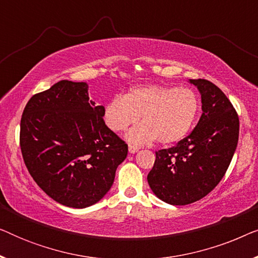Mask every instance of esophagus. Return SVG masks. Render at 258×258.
Instances as JSON below:
<instances>
[{"label": "esophagus", "mask_w": 258, "mask_h": 258, "mask_svg": "<svg viewBox=\"0 0 258 258\" xmlns=\"http://www.w3.org/2000/svg\"><path fill=\"white\" fill-rule=\"evenodd\" d=\"M139 150H140L139 147L132 146V144H130V146H129V153H130V154H135V153H137V151H139Z\"/></svg>", "instance_id": "esophagus-1"}]
</instances>
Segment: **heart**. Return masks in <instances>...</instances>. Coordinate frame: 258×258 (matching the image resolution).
<instances>
[{
  "label": "heart",
  "instance_id": "1",
  "mask_svg": "<svg viewBox=\"0 0 258 258\" xmlns=\"http://www.w3.org/2000/svg\"><path fill=\"white\" fill-rule=\"evenodd\" d=\"M200 100L189 88L147 86L130 89L124 96L112 97L104 105L103 119L111 132L130 130L126 140L133 146L156 140L170 144L184 139L199 114Z\"/></svg>",
  "mask_w": 258,
  "mask_h": 258
}]
</instances>
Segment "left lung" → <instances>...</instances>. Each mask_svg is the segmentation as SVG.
<instances>
[{
	"label": "left lung",
	"instance_id": "left-lung-1",
	"mask_svg": "<svg viewBox=\"0 0 258 258\" xmlns=\"http://www.w3.org/2000/svg\"><path fill=\"white\" fill-rule=\"evenodd\" d=\"M189 82L201 94L200 121L175 147L156 151L147 177L155 195L172 206L207 196L223 178L238 142V115L223 91L208 80Z\"/></svg>",
	"mask_w": 258,
	"mask_h": 258
}]
</instances>
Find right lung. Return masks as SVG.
<instances>
[{"label": "right lung", "mask_w": 258, "mask_h": 258, "mask_svg": "<svg viewBox=\"0 0 258 258\" xmlns=\"http://www.w3.org/2000/svg\"><path fill=\"white\" fill-rule=\"evenodd\" d=\"M103 105L89 100L86 82L59 81L28 101L20 146L37 185L56 202L82 209L111 188L128 144L105 125Z\"/></svg>", "instance_id": "right-lung-1"}]
</instances>
